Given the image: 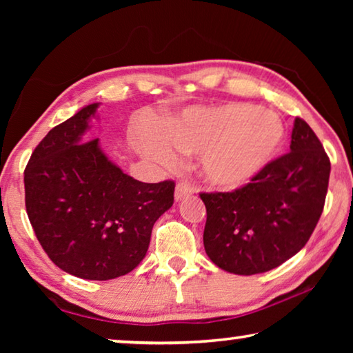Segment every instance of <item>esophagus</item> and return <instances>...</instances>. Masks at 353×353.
Returning a JSON list of instances; mask_svg holds the SVG:
<instances>
[{
	"label": "esophagus",
	"instance_id": "esophagus-1",
	"mask_svg": "<svg viewBox=\"0 0 353 353\" xmlns=\"http://www.w3.org/2000/svg\"><path fill=\"white\" fill-rule=\"evenodd\" d=\"M194 193V190H193V187H191V185L188 183V182H179L177 185H176V191H174V198H176V201H183V199H187V198H190L191 194Z\"/></svg>",
	"mask_w": 353,
	"mask_h": 353
}]
</instances>
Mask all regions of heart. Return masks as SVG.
Returning a JSON list of instances; mask_svg holds the SVG:
<instances>
[{
  "label": "heart",
  "instance_id": "obj_1",
  "mask_svg": "<svg viewBox=\"0 0 353 353\" xmlns=\"http://www.w3.org/2000/svg\"><path fill=\"white\" fill-rule=\"evenodd\" d=\"M166 145L183 154H201V174L207 183L235 190L252 181L276 157L285 129L274 113L246 103L196 105L183 110L163 129ZM152 152L171 160L162 143Z\"/></svg>",
  "mask_w": 353,
  "mask_h": 353
}]
</instances>
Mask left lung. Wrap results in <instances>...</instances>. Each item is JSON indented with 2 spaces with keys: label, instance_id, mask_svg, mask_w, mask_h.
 <instances>
[{
  "label": "left lung",
  "instance_id": "1",
  "mask_svg": "<svg viewBox=\"0 0 353 353\" xmlns=\"http://www.w3.org/2000/svg\"><path fill=\"white\" fill-rule=\"evenodd\" d=\"M330 159L313 129L294 119L290 152L230 193H201L204 248L238 276L271 271L305 246L324 210Z\"/></svg>",
  "mask_w": 353,
  "mask_h": 353
}]
</instances>
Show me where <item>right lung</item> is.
<instances>
[{
	"instance_id": "1",
	"label": "right lung",
	"mask_w": 353,
	"mask_h": 353,
	"mask_svg": "<svg viewBox=\"0 0 353 353\" xmlns=\"http://www.w3.org/2000/svg\"><path fill=\"white\" fill-rule=\"evenodd\" d=\"M98 103L52 128L25 170L26 212L62 271L85 280L121 277L148 252L154 223L174 202V182L135 181L88 140Z\"/></svg>"
}]
</instances>
